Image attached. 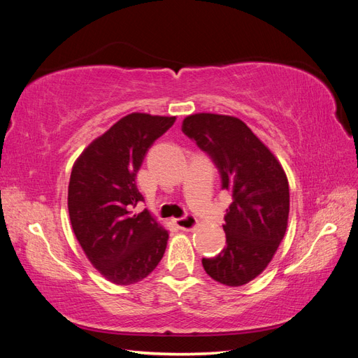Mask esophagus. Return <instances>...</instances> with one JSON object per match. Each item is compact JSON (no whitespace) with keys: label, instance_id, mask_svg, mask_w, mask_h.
<instances>
[{"label":"esophagus","instance_id":"obj_1","mask_svg":"<svg viewBox=\"0 0 358 358\" xmlns=\"http://www.w3.org/2000/svg\"><path fill=\"white\" fill-rule=\"evenodd\" d=\"M176 225L179 227V229H182V230H192V229H196V225H197V220L194 218L192 215H185V216H180V218H178L176 220Z\"/></svg>","mask_w":358,"mask_h":358}]
</instances>
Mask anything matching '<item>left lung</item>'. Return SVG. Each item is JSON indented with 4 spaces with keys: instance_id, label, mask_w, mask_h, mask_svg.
Masks as SVG:
<instances>
[{
    "instance_id": "obj_1",
    "label": "left lung",
    "mask_w": 358,
    "mask_h": 358,
    "mask_svg": "<svg viewBox=\"0 0 358 358\" xmlns=\"http://www.w3.org/2000/svg\"><path fill=\"white\" fill-rule=\"evenodd\" d=\"M182 131L210 157L221 188L233 197L224 216L227 246L201 263L216 282L241 287L272 262L289 213L287 175L276 157L239 117L196 113Z\"/></svg>"
}]
</instances>
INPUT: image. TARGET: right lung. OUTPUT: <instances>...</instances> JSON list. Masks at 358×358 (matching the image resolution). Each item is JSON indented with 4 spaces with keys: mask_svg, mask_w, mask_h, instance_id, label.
Segmentation results:
<instances>
[{
    "mask_svg": "<svg viewBox=\"0 0 358 358\" xmlns=\"http://www.w3.org/2000/svg\"><path fill=\"white\" fill-rule=\"evenodd\" d=\"M175 116L131 113L95 138L76 159L69 183V213L76 239L92 266L113 284L146 278L166 252L169 231L146 209L136 178L155 140Z\"/></svg>",
    "mask_w": 358,
    "mask_h": 358,
    "instance_id": "add662e5",
    "label": "right lung"
}]
</instances>
